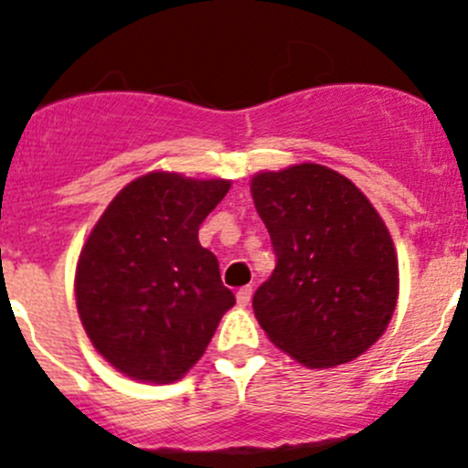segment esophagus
<instances>
[{"mask_svg":"<svg viewBox=\"0 0 468 468\" xmlns=\"http://www.w3.org/2000/svg\"><path fill=\"white\" fill-rule=\"evenodd\" d=\"M250 300H252V286L239 288V292H236V302H239V306H248Z\"/></svg>","mask_w":468,"mask_h":468,"instance_id":"1","label":"esophagus"}]
</instances>
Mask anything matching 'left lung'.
<instances>
[{
    "label": "left lung",
    "mask_w": 468,
    "mask_h": 468,
    "mask_svg": "<svg viewBox=\"0 0 468 468\" xmlns=\"http://www.w3.org/2000/svg\"><path fill=\"white\" fill-rule=\"evenodd\" d=\"M250 189L277 259L252 297L259 324L308 367L358 358L399 295L397 254L372 202L320 164L259 173Z\"/></svg>",
    "instance_id": "left-lung-1"
}]
</instances>
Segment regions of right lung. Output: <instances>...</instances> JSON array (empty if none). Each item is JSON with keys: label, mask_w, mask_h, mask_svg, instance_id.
Segmentation results:
<instances>
[{"label": "right lung", "mask_w": 468, "mask_h": 468, "mask_svg": "<svg viewBox=\"0 0 468 468\" xmlns=\"http://www.w3.org/2000/svg\"><path fill=\"white\" fill-rule=\"evenodd\" d=\"M228 180L148 173L110 202L76 268V306L91 345L119 372L173 383L189 372L236 297L198 229Z\"/></svg>", "instance_id": "obj_1"}]
</instances>
